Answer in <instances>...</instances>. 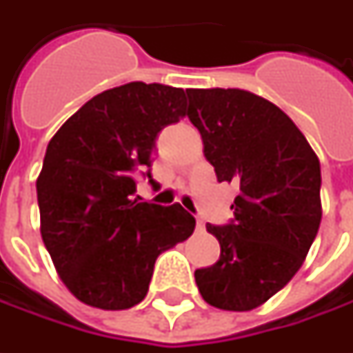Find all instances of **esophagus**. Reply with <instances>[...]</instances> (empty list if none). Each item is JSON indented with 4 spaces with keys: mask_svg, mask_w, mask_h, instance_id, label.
I'll use <instances>...</instances> for the list:
<instances>
[{
    "mask_svg": "<svg viewBox=\"0 0 353 353\" xmlns=\"http://www.w3.org/2000/svg\"><path fill=\"white\" fill-rule=\"evenodd\" d=\"M196 225L198 230H202V228H204V220H202V218H196Z\"/></svg>",
    "mask_w": 353,
    "mask_h": 353,
    "instance_id": "1",
    "label": "esophagus"
}]
</instances>
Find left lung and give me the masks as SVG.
Returning a JSON list of instances; mask_svg holds the SVG:
<instances>
[{
	"label": "left lung",
	"mask_w": 353,
	"mask_h": 353,
	"mask_svg": "<svg viewBox=\"0 0 353 353\" xmlns=\"http://www.w3.org/2000/svg\"><path fill=\"white\" fill-rule=\"evenodd\" d=\"M186 94L218 183L239 188L234 220L206 224L220 259L194 271L198 291L216 308L253 310L294 277L319 234L320 161L291 117L261 96L237 88Z\"/></svg>",
	"instance_id": "1"
}]
</instances>
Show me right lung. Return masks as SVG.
<instances>
[{
    "mask_svg": "<svg viewBox=\"0 0 353 353\" xmlns=\"http://www.w3.org/2000/svg\"><path fill=\"white\" fill-rule=\"evenodd\" d=\"M186 116L183 88L129 82L105 90L48 141L37 179L41 236L62 283L84 305L125 310L149 291L157 257L196 220L181 204L139 202L159 131Z\"/></svg>",
    "mask_w": 353,
    "mask_h": 353,
    "instance_id": "right-lung-1",
    "label": "right lung"
}]
</instances>
